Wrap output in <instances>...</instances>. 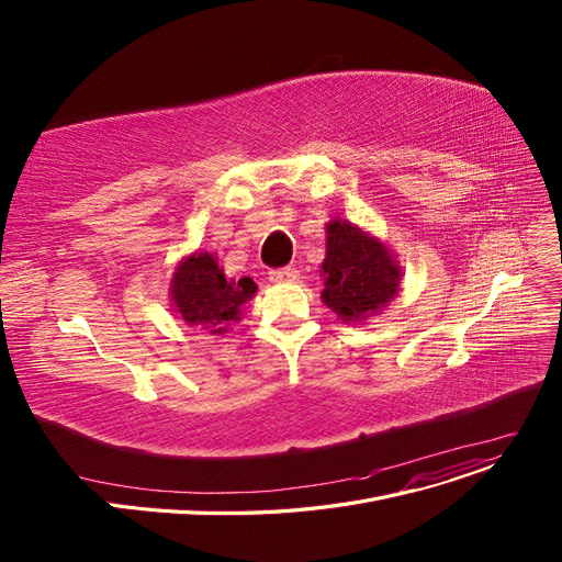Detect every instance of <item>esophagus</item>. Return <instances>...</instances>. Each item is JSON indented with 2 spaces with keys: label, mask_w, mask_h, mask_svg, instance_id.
<instances>
[{
  "label": "esophagus",
  "mask_w": 562,
  "mask_h": 562,
  "mask_svg": "<svg viewBox=\"0 0 562 562\" xmlns=\"http://www.w3.org/2000/svg\"><path fill=\"white\" fill-rule=\"evenodd\" d=\"M269 280L276 282V284L296 282V280H299V271L293 269V266H284V269H273V271L269 273Z\"/></svg>",
  "instance_id": "34e87169"
}]
</instances>
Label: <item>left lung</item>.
Returning a JSON list of instances; mask_svg holds the SVG:
<instances>
[{
	"mask_svg": "<svg viewBox=\"0 0 562 562\" xmlns=\"http://www.w3.org/2000/svg\"><path fill=\"white\" fill-rule=\"evenodd\" d=\"M326 259L321 269L326 289L321 299L341 321H364L380 314L401 286V266L390 248L352 223L326 225Z\"/></svg>",
	"mask_w": 562,
	"mask_h": 562,
	"instance_id": "obj_1",
	"label": "left lung"
}]
</instances>
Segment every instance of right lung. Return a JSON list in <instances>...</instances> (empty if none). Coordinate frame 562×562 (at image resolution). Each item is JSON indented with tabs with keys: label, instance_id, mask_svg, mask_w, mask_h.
Listing matches in <instances>:
<instances>
[{
	"label": "right lung",
	"instance_id": "add662e5",
	"mask_svg": "<svg viewBox=\"0 0 562 562\" xmlns=\"http://www.w3.org/2000/svg\"><path fill=\"white\" fill-rule=\"evenodd\" d=\"M255 282L227 280L214 255L193 252L177 263L170 282V301L189 326L223 335L229 321L239 318L244 303L255 296Z\"/></svg>",
	"mask_w": 562,
	"mask_h": 562
}]
</instances>
